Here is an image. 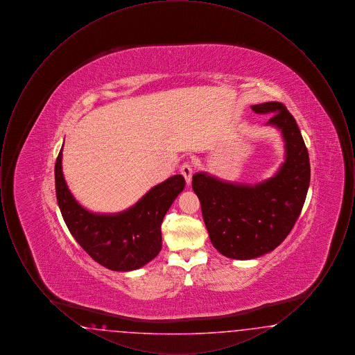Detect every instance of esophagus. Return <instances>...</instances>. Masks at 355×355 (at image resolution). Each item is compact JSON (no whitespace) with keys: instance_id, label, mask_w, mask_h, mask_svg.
I'll list each match as a JSON object with an SVG mask.
<instances>
[{"instance_id":"34e87169","label":"esophagus","mask_w":355,"mask_h":355,"mask_svg":"<svg viewBox=\"0 0 355 355\" xmlns=\"http://www.w3.org/2000/svg\"><path fill=\"white\" fill-rule=\"evenodd\" d=\"M181 174L185 177L186 184L189 185L190 182H191V175H193V166L189 164V162H185L182 166H181Z\"/></svg>"}]
</instances>
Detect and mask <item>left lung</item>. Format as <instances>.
Returning <instances> with one entry per match:
<instances>
[{"label": "left lung", "instance_id": "8db88e82", "mask_svg": "<svg viewBox=\"0 0 355 355\" xmlns=\"http://www.w3.org/2000/svg\"><path fill=\"white\" fill-rule=\"evenodd\" d=\"M252 109L272 114L266 125L284 137L285 162L279 170L255 185L220 181L203 171L191 182L213 246L233 259H252L279 246L298 220L310 185L309 153L286 106L272 101Z\"/></svg>", "mask_w": 355, "mask_h": 355}]
</instances>
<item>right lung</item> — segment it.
I'll return each instance as SVG.
<instances>
[{"instance_id":"add662e5","label":"right lung","mask_w":355,"mask_h":355,"mask_svg":"<svg viewBox=\"0 0 355 355\" xmlns=\"http://www.w3.org/2000/svg\"><path fill=\"white\" fill-rule=\"evenodd\" d=\"M55 196L69 232L96 262L114 271L135 270L161 252V223L185 187L181 174L152 187L135 206L117 214L86 210L70 193L62 173V149L55 168Z\"/></svg>"}]
</instances>
